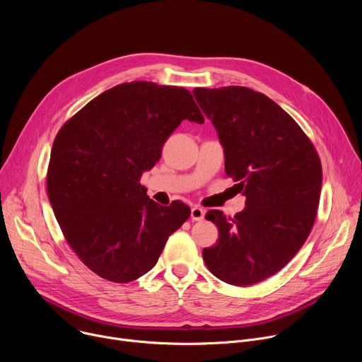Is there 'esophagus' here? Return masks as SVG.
Returning a JSON list of instances; mask_svg holds the SVG:
<instances>
[{
	"mask_svg": "<svg viewBox=\"0 0 362 362\" xmlns=\"http://www.w3.org/2000/svg\"><path fill=\"white\" fill-rule=\"evenodd\" d=\"M190 218L192 221H202L204 218V209L200 208V206H193L190 211Z\"/></svg>",
	"mask_w": 362,
	"mask_h": 362,
	"instance_id": "34e87169",
	"label": "esophagus"
}]
</instances>
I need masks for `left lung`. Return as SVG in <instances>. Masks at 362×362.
Returning <instances> with one entry per match:
<instances>
[{"label": "left lung", "instance_id": "obj_1", "mask_svg": "<svg viewBox=\"0 0 362 362\" xmlns=\"http://www.w3.org/2000/svg\"><path fill=\"white\" fill-rule=\"evenodd\" d=\"M225 150V172L246 196L233 218L211 211L219 239L202 255L221 281L247 286L281 271L317 218L322 166L299 124L268 95L247 87L193 90Z\"/></svg>", "mask_w": 362, "mask_h": 362}]
</instances>
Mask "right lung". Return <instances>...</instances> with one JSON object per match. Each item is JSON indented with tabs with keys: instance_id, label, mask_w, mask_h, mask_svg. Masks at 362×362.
I'll return each mask as SVG.
<instances>
[{
	"instance_id": "obj_1",
	"label": "right lung",
	"mask_w": 362,
	"mask_h": 362,
	"mask_svg": "<svg viewBox=\"0 0 362 362\" xmlns=\"http://www.w3.org/2000/svg\"><path fill=\"white\" fill-rule=\"evenodd\" d=\"M203 123L193 95L151 81L101 93L59 130L47 193L63 235L80 261L110 282L127 284L156 265L189 206H160L139 183L182 120Z\"/></svg>"
}]
</instances>
